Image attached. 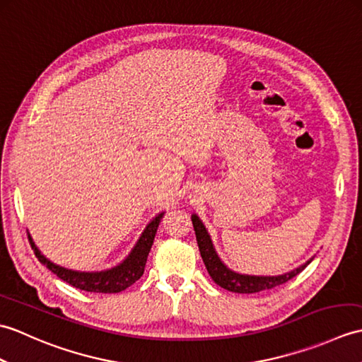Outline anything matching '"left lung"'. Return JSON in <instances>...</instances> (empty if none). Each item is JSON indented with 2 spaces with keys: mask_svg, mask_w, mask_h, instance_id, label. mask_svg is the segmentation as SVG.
Instances as JSON below:
<instances>
[{
  "mask_svg": "<svg viewBox=\"0 0 362 362\" xmlns=\"http://www.w3.org/2000/svg\"><path fill=\"white\" fill-rule=\"evenodd\" d=\"M191 221H193L199 252H201L204 264L213 279V281L219 284L221 288L232 292H238V294H253V292L272 289L275 286H279V284L286 283L288 280L292 279V276H296L297 274L302 272L314 258L311 257L302 266L292 269V271L281 275H249V274L235 272L233 269L227 267L224 264V261L219 258L218 252L213 245L209 230L205 228L201 218H199L196 213H193L191 214Z\"/></svg>",
  "mask_w": 362,
  "mask_h": 362,
  "instance_id": "1",
  "label": "left lung"
}]
</instances>
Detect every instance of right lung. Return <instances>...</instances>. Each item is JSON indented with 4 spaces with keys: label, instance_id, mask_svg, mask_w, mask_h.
Returning a JSON list of instances; mask_svg holds the SVG:
<instances>
[{
    "label": "right lung",
    "instance_id": "obj_1",
    "mask_svg": "<svg viewBox=\"0 0 362 362\" xmlns=\"http://www.w3.org/2000/svg\"><path fill=\"white\" fill-rule=\"evenodd\" d=\"M163 214L165 211H161L156 218H152V221L143 230L140 238H138V241L135 243L132 250L129 252V255L122 259L119 264L113 266L110 269H105V271L82 272V271H74V269L59 266L43 255L40 249L35 245L33 236L29 233H28V238L38 261H40L43 266L48 267L51 272L56 274L59 279H62L64 281L70 283L71 286L82 291L113 294V292H121L126 288L132 286V284L143 275L146 261H148L149 250L153 243V238H156L160 219L163 218Z\"/></svg>",
    "mask_w": 362,
    "mask_h": 362
}]
</instances>
